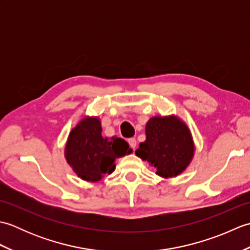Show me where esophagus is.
I'll list each match as a JSON object with an SVG mask.
<instances>
[{
	"instance_id": "obj_1",
	"label": "esophagus",
	"mask_w": 250,
	"mask_h": 250,
	"mask_svg": "<svg viewBox=\"0 0 250 250\" xmlns=\"http://www.w3.org/2000/svg\"><path fill=\"white\" fill-rule=\"evenodd\" d=\"M128 143L132 149H135V147H136V140L135 139H133V137H132V139H129Z\"/></svg>"
}]
</instances>
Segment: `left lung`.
Segmentation results:
<instances>
[{"instance_id": "left-lung-1", "label": "left lung", "mask_w": 250, "mask_h": 250, "mask_svg": "<svg viewBox=\"0 0 250 250\" xmlns=\"http://www.w3.org/2000/svg\"><path fill=\"white\" fill-rule=\"evenodd\" d=\"M136 156L147 160L157 174L167 178L177 176L192 160L194 145L186 124L177 117H152L146 125V141Z\"/></svg>"}]
</instances>
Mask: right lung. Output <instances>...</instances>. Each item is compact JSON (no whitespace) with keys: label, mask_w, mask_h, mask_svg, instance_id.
<instances>
[{"label":"right lung","mask_w":250,"mask_h":250,"mask_svg":"<svg viewBox=\"0 0 250 250\" xmlns=\"http://www.w3.org/2000/svg\"><path fill=\"white\" fill-rule=\"evenodd\" d=\"M97 117H86L74 128L65 146V158L73 171L87 182H99L115 169V160L131 153L129 144L120 137H103Z\"/></svg>","instance_id":"right-lung-1"}]
</instances>
